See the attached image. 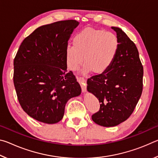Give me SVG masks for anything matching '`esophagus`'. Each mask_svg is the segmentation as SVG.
Here are the masks:
<instances>
[{
  "label": "esophagus",
  "mask_w": 158,
  "mask_h": 158,
  "mask_svg": "<svg viewBox=\"0 0 158 158\" xmlns=\"http://www.w3.org/2000/svg\"><path fill=\"white\" fill-rule=\"evenodd\" d=\"M77 81L81 84V89L83 92H85L86 90V81L84 78H83L81 77H77Z\"/></svg>",
  "instance_id": "34e87169"
}]
</instances>
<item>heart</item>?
Masks as SVG:
<instances>
[{
  "label": "heart",
  "instance_id": "1",
  "mask_svg": "<svg viewBox=\"0 0 158 158\" xmlns=\"http://www.w3.org/2000/svg\"><path fill=\"white\" fill-rule=\"evenodd\" d=\"M119 47L118 37L112 32L84 28L74 35L73 45L67 47L68 65L76 70L83 62L84 73L103 74L114 63Z\"/></svg>",
  "mask_w": 158,
  "mask_h": 158
}]
</instances>
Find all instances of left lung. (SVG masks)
Here are the masks:
<instances>
[{
  "label": "left lung",
  "mask_w": 158,
  "mask_h": 158,
  "mask_svg": "<svg viewBox=\"0 0 158 158\" xmlns=\"http://www.w3.org/2000/svg\"><path fill=\"white\" fill-rule=\"evenodd\" d=\"M120 41L116 58L105 73L87 80V90L98 99L95 123L113 127L130 116L142 93L143 68L135 44L121 28L112 27Z\"/></svg>",
  "instance_id": "1"
}]
</instances>
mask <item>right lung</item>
I'll list each match as a JSON object with an SVG mask.
<instances>
[{
	"mask_svg": "<svg viewBox=\"0 0 158 158\" xmlns=\"http://www.w3.org/2000/svg\"><path fill=\"white\" fill-rule=\"evenodd\" d=\"M76 20L42 26L21 42L14 59L13 81L21 108L40 122L53 124L63 118L69 99L81 89L67 70L66 49Z\"/></svg>",
	"mask_w": 158,
	"mask_h": 158,
	"instance_id": "right-lung-1",
	"label": "right lung"
}]
</instances>
